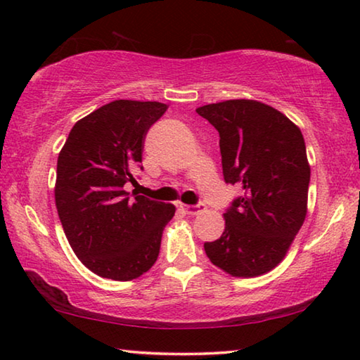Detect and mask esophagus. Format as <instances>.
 <instances>
[{
	"instance_id": "34e87169",
	"label": "esophagus",
	"mask_w": 360,
	"mask_h": 360,
	"mask_svg": "<svg viewBox=\"0 0 360 360\" xmlns=\"http://www.w3.org/2000/svg\"><path fill=\"white\" fill-rule=\"evenodd\" d=\"M182 210H184L187 214H191V216H195V214H198L200 211H203L205 210V205H184L182 206Z\"/></svg>"
}]
</instances>
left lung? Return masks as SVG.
Listing matches in <instances>:
<instances>
[{
	"mask_svg": "<svg viewBox=\"0 0 360 360\" xmlns=\"http://www.w3.org/2000/svg\"><path fill=\"white\" fill-rule=\"evenodd\" d=\"M197 112L221 136L225 182L243 188L224 212L221 238L205 243V252L231 276H260L285 257L307 217L303 135L283 112L255 100L212 103Z\"/></svg>",
	"mask_w": 360,
	"mask_h": 360,
	"instance_id": "obj_1",
	"label": "left lung"
}]
</instances>
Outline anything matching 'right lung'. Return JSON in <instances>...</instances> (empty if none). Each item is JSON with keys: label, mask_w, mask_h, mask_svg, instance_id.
I'll return each instance as SVG.
<instances>
[{"label": "right lung", "mask_w": 360, "mask_h": 360, "mask_svg": "<svg viewBox=\"0 0 360 360\" xmlns=\"http://www.w3.org/2000/svg\"><path fill=\"white\" fill-rule=\"evenodd\" d=\"M168 109L115 100L77 120L58 154L56 205L77 259L101 278L131 281L155 264L174 205L124 191L141 168L146 133Z\"/></svg>", "instance_id": "right-lung-1"}]
</instances>
